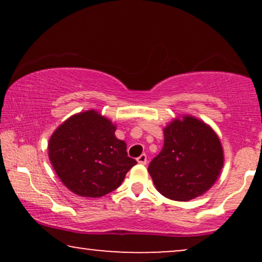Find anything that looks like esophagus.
<instances>
[{"instance_id":"34e87169","label":"esophagus","mask_w":262,"mask_h":262,"mask_svg":"<svg viewBox=\"0 0 262 262\" xmlns=\"http://www.w3.org/2000/svg\"><path fill=\"white\" fill-rule=\"evenodd\" d=\"M137 162L139 164H146V155H145V154H142L141 156L137 157Z\"/></svg>"}]
</instances>
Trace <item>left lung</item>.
Instances as JSON below:
<instances>
[{
  "mask_svg": "<svg viewBox=\"0 0 262 262\" xmlns=\"http://www.w3.org/2000/svg\"><path fill=\"white\" fill-rule=\"evenodd\" d=\"M163 134V148L148 168L157 191L177 202L209 191L224 164L216 132L203 120L182 116L168 124Z\"/></svg>",
  "mask_w": 262,
  "mask_h": 262,
  "instance_id": "1",
  "label": "left lung"
}]
</instances>
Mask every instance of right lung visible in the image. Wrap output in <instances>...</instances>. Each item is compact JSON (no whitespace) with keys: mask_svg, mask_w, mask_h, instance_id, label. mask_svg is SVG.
<instances>
[{"mask_svg":"<svg viewBox=\"0 0 262 262\" xmlns=\"http://www.w3.org/2000/svg\"><path fill=\"white\" fill-rule=\"evenodd\" d=\"M117 126L94 110L74 114L49 141V159L60 181L75 194L99 198L119 187L136 160Z\"/></svg>","mask_w":262,"mask_h":262,"instance_id":"right-lung-1","label":"right lung"}]
</instances>
